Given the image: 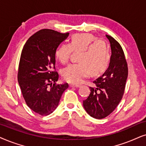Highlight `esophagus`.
Listing matches in <instances>:
<instances>
[{
  "label": "esophagus",
  "mask_w": 146,
  "mask_h": 146,
  "mask_svg": "<svg viewBox=\"0 0 146 146\" xmlns=\"http://www.w3.org/2000/svg\"><path fill=\"white\" fill-rule=\"evenodd\" d=\"M79 86H80V85H74V84H70L69 85V87H79Z\"/></svg>",
  "instance_id": "1"
}]
</instances>
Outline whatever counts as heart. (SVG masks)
I'll use <instances>...</instances> for the list:
<instances>
[{"label": "heart", "mask_w": 146, "mask_h": 146, "mask_svg": "<svg viewBox=\"0 0 146 146\" xmlns=\"http://www.w3.org/2000/svg\"><path fill=\"white\" fill-rule=\"evenodd\" d=\"M73 51L81 52L78 57L79 63L70 64L62 72L64 79L69 83H80L91 73L100 75L110 64L111 52L108 44L91 34L73 35L69 43L61 44L57 48L55 57L60 63L65 64Z\"/></svg>", "instance_id": "1"}]
</instances>
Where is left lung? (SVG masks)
I'll return each instance as SVG.
<instances>
[{
	"instance_id": "obj_1",
	"label": "left lung",
	"mask_w": 146,
	"mask_h": 146,
	"mask_svg": "<svg viewBox=\"0 0 146 146\" xmlns=\"http://www.w3.org/2000/svg\"><path fill=\"white\" fill-rule=\"evenodd\" d=\"M110 40L111 56L110 65L102 76L93 83L91 93L83 102L84 109L89 115L103 119L113 111L121 100L127 78L128 68L121 45L112 36L106 35Z\"/></svg>"
}]
</instances>
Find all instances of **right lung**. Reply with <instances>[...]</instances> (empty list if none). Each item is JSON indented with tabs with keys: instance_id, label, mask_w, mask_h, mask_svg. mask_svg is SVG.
<instances>
[{
	"instance_id": "1",
	"label": "right lung",
	"mask_w": 146,
	"mask_h": 146,
	"mask_svg": "<svg viewBox=\"0 0 146 146\" xmlns=\"http://www.w3.org/2000/svg\"><path fill=\"white\" fill-rule=\"evenodd\" d=\"M68 36L69 33L41 29L23 46L19 65V84L27 106L39 115L53 113L69 87L68 83L56 84L59 74L53 70L55 69L56 50Z\"/></svg>"
}]
</instances>
